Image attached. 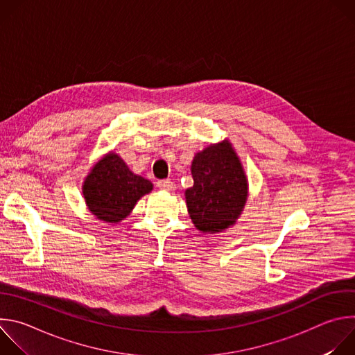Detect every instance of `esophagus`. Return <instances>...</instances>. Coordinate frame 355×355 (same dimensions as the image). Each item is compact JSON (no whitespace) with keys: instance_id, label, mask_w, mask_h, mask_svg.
Instances as JSON below:
<instances>
[{"instance_id":"34e87169","label":"esophagus","mask_w":355,"mask_h":355,"mask_svg":"<svg viewBox=\"0 0 355 355\" xmlns=\"http://www.w3.org/2000/svg\"><path fill=\"white\" fill-rule=\"evenodd\" d=\"M157 188L162 191H171L173 181L171 180H160V181H157Z\"/></svg>"}]
</instances>
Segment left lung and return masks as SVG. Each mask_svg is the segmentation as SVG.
I'll use <instances>...</instances> for the list:
<instances>
[{
    "mask_svg": "<svg viewBox=\"0 0 355 355\" xmlns=\"http://www.w3.org/2000/svg\"><path fill=\"white\" fill-rule=\"evenodd\" d=\"M193 185L185 191L189 218L202 233H220L241 215L247 177L232 143L226 139L195 155L191 166Z\"/></svg>",
    "mask_w": 355,
    "mask_h": 355,
    "instance_id": "1",
    "label": "left lung"
}]
</instances>
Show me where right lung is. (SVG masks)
Returning a JSON list of instances; mask_svg holds the SVG:
<instances>
[{
    "instance_id": "right-lung-1",
    "label": "right lung",
    "mask_w": 355,
    "mask_h": 355,
    "mask_svg": "<svg viewBox=\"0 0 355 355\" xmlns=\"http://www.w3.org/2000/svg\"><path fill=\"white\" fill-rule=\"evenodd\" d=\"M151 189L153 184L133 174L114 151L94 164L83 184L89 212L107 223L123 220L136 202Z\"/></svg>"
}]
</instances>
